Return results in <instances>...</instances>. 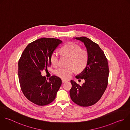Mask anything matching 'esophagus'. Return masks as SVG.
<instances>
[{
    "instance_id": "34e87169",
    "label": "esophagus",
    "mask_w": 130,
    "mask_h": 130,
    "mask_svg": "<svg viewBox=\"0 0 130 130\" xmlns=\"http://www.w3.org/2000/svg\"><path fill=\"white\" fill-rule=\"evenodd\" d=\"M67 81H68V80H67L62 79V83H64V82H67Z\"/></svg>"
}]
</instances>
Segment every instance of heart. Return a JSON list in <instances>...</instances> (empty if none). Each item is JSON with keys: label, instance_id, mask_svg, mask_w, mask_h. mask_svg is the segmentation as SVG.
I'll list each match as a JSON object with an SVG mask.
<instances>
[{"label": "heart", "instance_id": "b5f03b06", "mask_svg": "<svg viewBox=\"0 0 130 130\" xmlns=\"http://www.w3.org/2000/svg\"><path fill=\"white\" fill-rule=\"evenodd\" d=\"M61 53L63 57L69 58L68 64L69 68H60L55 71V75L63 79L69 78L74 70L76 72L82 71L87 66L88 61V52L76 43L70 42L64 45L61 49ZM59 58L60 55L58 52L54 51L52 53L50 61L53 67L58 66Z\"/></svg>", "mask_w": 130, "mask_h": 130}]
</instances>
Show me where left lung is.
Listing matches in <instances>:
<instances>
[{
    "instance_id": "left-lung-1",
    "label": "left lung",
    "mask_w": 130,
    "mask_h": 130,
    "mask_svg": "<svg viewBox=\"0 0 130 130\" xmlns=\"http://www.w3.org/2000/svg\"><path fill=\"white\" fill-rule=\"evenodd\" d=\"M75 39L84 43L88 54V61L83 71L76 77L77 79H84L85 82L80 85L71 80L70 94L76 104L83 107L90 106L100 100L107 87L108 62L98 44L84 37Z\"/></svg>"
}]
</instances>
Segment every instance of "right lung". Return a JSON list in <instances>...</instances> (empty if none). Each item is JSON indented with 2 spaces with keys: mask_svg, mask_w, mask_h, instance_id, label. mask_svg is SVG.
Returning <instances> with one entry per match:
<instances>
[{
  "mask_svg": "<svg viewBox=\"0 0 130 130\" xmlns=\"http://www.w3.org/2000/svg\"><path fill=\"white\" fill-rule=\"evenodd\" d=\"M62 43L59 39L43 38L29 43L24 50L18 62L20 87L25 96L32 103L45 106L55 99L61 85V80L52 76L49 80L41 75L51 63L50 57Z\"/></svg>",
  "mask_w": 130,
  "mask_h": 130,
  "instance_id": "obj_1",
  "label": "right lung"
}]
</instances>
